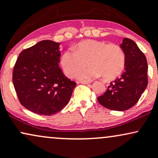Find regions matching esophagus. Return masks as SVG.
I'll return each mask as SVG.
<instances>
[{
	"mask_svg": "<svg viewBox=\"0 0 158 158\" xmlns=\"http://www.w3.org/2000/svg\"><path fill=\"white\" fill-rule=\"evenodd\" d=\"M79 83H81V84H89V83H90V81L88 80H82L79 81Z\"/></svg>",
	"mask_w": 158,
	"mask_h": 158,
	"instance_id": "1",
	"label": "esophagus"
}]
</instances>
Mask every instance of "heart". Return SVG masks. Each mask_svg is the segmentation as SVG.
Wrapping results in <instances>:
<instances>
[{"label":"heart","mask_w":158,"mask_h":158,"mask_svg":"<svg viewBox=\"0 0 158 158\" xmlns=\"http://www.w3.org/2000/svg\"><path fill=\"white\" fill-rule=\"evenodd\" d=\"M82 69L79 77L92 79L102 75L106 80H111L122 73L126 63V56L120 46L107 44L105 41L85 40L79 42L75 50L68 49L61 54L60 63L65 75L74 77Z\"/></svg>","instance_id":"heart-1"}]
</instances>
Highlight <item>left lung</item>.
Wrapping results in <instances>:
<instances>
[{"mask_svg": "<svg viewBox=\"0 0 158 158\" xmlns=\"http://www.w3.org/2000/svg\"><path fill=\"white\" fill-rule=\"evenodd\" d=\"M120 47L126 56L125 71L97 100L108 109L123 111L135 106L147 87L148 64L144 53L131 39L124 38Z\"/></svg>", "mask_w": 158, "mask_h": 158, "instance_id": "1", "label": "left lung"}]
</instances>
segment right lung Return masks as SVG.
<instances>
[{"instance_id": "right-lung-1", "label": "right lung", "mask_w": 158, "mask_h": 158, "mask_svg": "<svg viewBox=\"0 0 158 158\" xmlns=\"http://www.w3.org/2000/svg\"><path fill=\"white\" fill-rule=\"evenodd\" d=\"M59 43L44 40L21 52L13 68L12 81L19 102L39 115L50 116L68 104L77 83L59 66Z\"/></svg>"}]
</instances>
